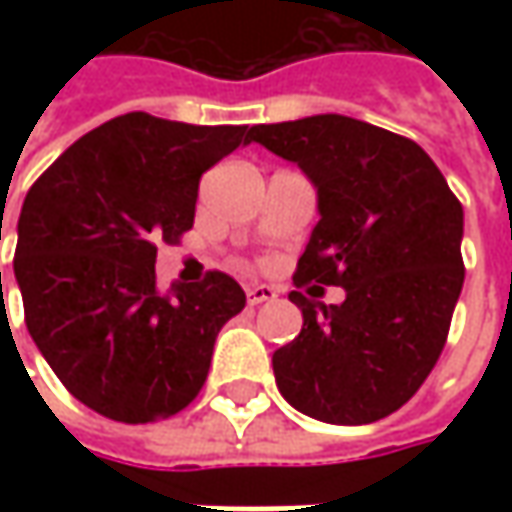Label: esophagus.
I'll return each instance as SVG.
<instances>
[{
  "mask_svg": "<svg viewBox=\"0 0 512 512\" xmlns=\"http://www.w3.org/2000/svg\"><path fill=\"white\" fill-rule=\"evenodd\" d=\"M247 293V305H262V302H273L279 293H276V287L270 285H250L245 290Z\"/></svg>",
  "mask_w": 512,
  "mask_h": 512,
  "instance_id": "esophagus-1",
  "label": "esophagus"
}]
</instances>
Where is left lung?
<instances>
[{"label":"left lung","mask_w":512,"mask_h":512,"mask_svg":"<svg viewBox=\"0 0 512 512\" xmlns=\"http://www.w3.org/2000/svg\"><path fill=\"white\" fill-rule=\"evenodd\" d=\"M250 142L316 187L296 285L344 287L342 305L290 293L305 322L273 353L279 393L319 422H379L442 356L464 285L462 205L413 139L350 116L256 125Z\"/></svg>","instance_id":"8db88e82"}]
</instances>
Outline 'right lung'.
Segmentation results:
<instances>
[{
	"mask_svg": "<svg viewBox=\"0 0 512 512\" xmlns=\"http://www.w3.org/2000/svg\"><path fill=\"white\" fill-rule=\"evenodd\" d=\"M239 145H250L247 125L136 110L73 142L25 196L13 276L30 339L59 382L113 422L185 410L219 330L245 307V290L219 270L156 287V245L193 227L202 173Z\"/></svg>",
	"mask_w": 512,
	"mask_h": 512,
	"instance_id": "1",
	"label": "right lung"
}]
</instances>
